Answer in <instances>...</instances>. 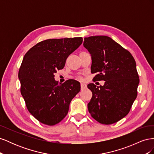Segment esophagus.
Here are the masks:
<instances>
[{"mask_svg": "<svg viewBox=\"0 0 154 154\" xmlns=\"http://www.w3.org/2000/svg\"><path fill=\"white\" fill-rule=\"evenodd\" d=\"M80 85H81V88H82V89H84V88H85L87 87V85L85 84V83H82Z\"/></svg>", "mask_w": 154, "mask_h": 154, "instance_id": "1", "label": "esophagus"}]
</instances>
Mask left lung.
<instances>
[{
	"mask_svg": "<svg viewBox=\"0 0 154 154\" xmlns=\"http://www.w3.org/2000/svg\"><path fill=\"white\" fill-rule=\"evenodd\" d=\"M83 46L91 55V72L97 73L89 83L92 92L88 110L97 122L110 125L127 116L137 95L139 83L136 61L128 51L106 36L84 38Z\"/></svg>",
	"mask_w": 154,
	"mask_h": 154,
	"instance_id": "left-lung-1",
	"label": "left lung"
}]
</instances>
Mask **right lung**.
Returning a JSON list of instances; mask_svg holds the SVG:
<instances>
[{"instance_id": "1", "label": "right lung", "mask_w": 154, "mask_h": 154, "mask_svg": "<svg viewBox=\"0 0 154 154\" xmlns=\"http://www.w3.org/2000/svg\"><path fill=\"white\" fill-rule=\"evenodd\" d=\"M82 37L48 39L36 44L24 55L18 71L20 92L27 109L42 123H58L68 113L80 83H58L54 73L64 67L69 56L82 44Z\"/></svg>"}]
</instances>
